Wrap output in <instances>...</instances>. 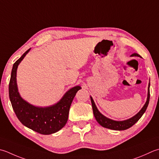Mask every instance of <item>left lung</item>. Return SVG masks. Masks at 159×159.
I'll list each match as a JSON object with an SVG mask.
<instances>
[{
    "label": "left lung",
    "mask_w": 159,
    "mask_h": 159,
    "mask_svg": "<svg viewBox=\"0 0 159 159\" xmlns=\"http://www.w3.org/2000/svg\"><path fill=\"white\" fill-rule=\"evenodd\" d=\"M132 56H133V57L134 56V57H140L139 54H136V53L133 54ZM150 83H149L148 98H147V101H146L145 104L144 105V106L142 107L141 110H140L139 111V113L136 114L135 116L130 118L129 119L122 120V121L114 120L110 119H108V118L103 116V115H102L100 111H98L97 107L96 106L94 101L93 100L92 97V96H90L91 102H92V106L93 109V112H94V115L96 120H97V122L100 124L101 126L105 127V128H108L113 130H125L129 128V127H131L132 125H134V124L137 122L140 119H141V117L143 116V114L145 113V111H146V109H147L148 106L149 101H150Z\"/></svg>",
    "instance_id": "1"
}]
</instances>
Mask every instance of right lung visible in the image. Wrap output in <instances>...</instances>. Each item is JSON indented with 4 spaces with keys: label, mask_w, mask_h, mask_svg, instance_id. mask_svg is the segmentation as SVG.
<instances>
[{
    "label": "right lung",
    "mask_w": 159,
    "mask_h": 159,
    "mask_svg": "<svg viewBox=\"0 0 159 159\" xmlns=\"http://www.w3.org/2000/svg\"><path fill=\"white\" fill-rule=\"evenodd\" d=\"M30 49L13 65L9 84V99L16 115L23 125L41 134H51L59 131L65 125L71 102L76 92L81 88L75 86L71 88L57 103L49 107H36L25 101L18 91L16 71L18 65Z\"/></svg>",
    "instance_id": "obj_1"
}]
</instances>
